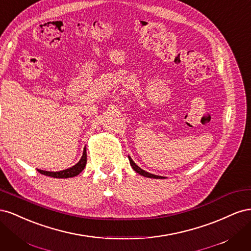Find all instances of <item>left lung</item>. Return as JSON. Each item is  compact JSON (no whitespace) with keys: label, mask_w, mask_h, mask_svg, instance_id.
<instances>
[{"label":"left lung","mask_w":251,"mask_h":251,"mask_svg":"<svg viewBox=\"0 0 251 251\" xmlns=\"http://www.w3.org/2000/svg\"><path fill=\"white\" fill-rule=\"evenodd\" d=\"M128 160H130V164H131V166L133 168V170H134L136 173H138L139 175H141V176L148 177V178H154V179H164V177H162V176H157V175L150 174V173H148V172H146V171H143L142 169H140L139 166L132 160V158H131L130 156H128Z\"/></svg>","instance_id":"1"}]
</instances>
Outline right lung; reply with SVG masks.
<instances>
[{
    "label": "right lung",
    "instance_id": "add662e5",
    "mask_svg": "<svg viewBox=\"0 0 251 251\" xmlns=\"http://www.w3.org/2000/svg\"><path fill=\"white\" fill-rule=\"evenodd\" d=\"M87 164V151L86 148L83 149V153L80 158V160L73 165L72 168H69L64 171H59V172H48V171H43V170H37L39 173L46 175V176L53 177V178H72L74 176H77L79 173L82 172V170L85 169V166Z\"/></svg>",
    "mask_w": 251,
    "mask_h": 251
}]
</instances>
